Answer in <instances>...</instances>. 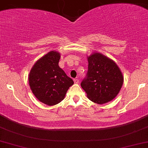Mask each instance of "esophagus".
<instances>
[{
    "label": "esophagus",
    "instance_id": "1",
    "mask_svg": "<svg viewBox=\"0 0 148 148\" xmlns=\"http://www.w3.org/2000/svg\"><path fill=\"white\" fill-rule=\"evenodd\" d=\"M74 83H75V84H78V83L79 82V79H74Z\"/></svg>",
    "mask_w": 148,
    "mask_h": 148
}]
</instances>
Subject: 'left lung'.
I'll list each match as a JSON object with an SVG mask.
<instances>
[{
    "label": "left lung",
    "instance_id": "obj_1",
    "mask_svg": "<svg viewBox=\"0 0 148 148\" xmlns=\"http://www.w3.org/2000/svg\"><path fill=\"white\" fill-rule=\"evenodd\" d=\"M88 66L86 77L81 83L90 100L105 104L112 100L120 91L124 77L112 60L99 53L88 58Z\"/></svg>",
    "mask_w": 148,
    "mask_h": 148
}]
</instances>
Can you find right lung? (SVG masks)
I'll use <instances>...</instances> for the list:
<instances>
[{"mask_svg":"<svg viewBox=\"0 0 148 148\" xmlns=\"http://www.w3.org/2000/svg\"><path fill=\"white\" fill-rule=\"evenodd\" d=\"M60 54L52 50L37 60L31 69L29 84L36 98L51 106L60 103L74 84L59 66Z\"/></svg>","mask_w":148,"mask_h":148,"instance_id":"obj_1","label":"right lung"}]
</instances>
